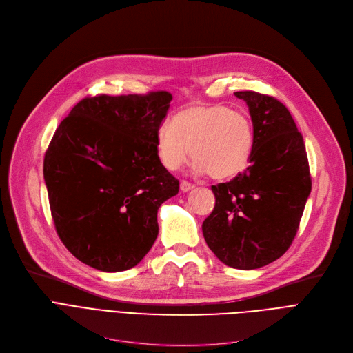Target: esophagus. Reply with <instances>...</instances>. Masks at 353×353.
Here are the masks:
<instances>
[{"label":"esophagus","mask_w":353,"mask_h":353,"mask_svg":"<svg viewBox=\"0 0 353 353\" xmlns=\"http://www.w3.org/2000/svg\"><path fill=\"white\" fill-rule=\"evenodd\" d=\"M193 188H194L193 184H192V183H189V181H186V180H181V181H180V190H181L183 193L190 192Z\"/></svg>","instance_id":"1"}]
</instances>
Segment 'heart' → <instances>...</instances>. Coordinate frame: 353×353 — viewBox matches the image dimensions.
Returning a JSON list of instances; mask_svg holds the SVG:
<instances>
[{
  "instance_id": "heart-1",
  "label": "heart",
  "mask_w": 353,
  "mask_h": 353,
  "mask_svg": "<svg viewBox=\"0 0 353 353\" xmlns=\"http://www.w3.org/2000/svg\"><path fill=\"white\" fill-rule=\"evenodd\" d=\"M253 144L250 117L225 104L184 108L173 124H161L156 133V152L165 169L179 170L192 153L194 172L219 180L246 169Z\"/></svg>"
}]
</instances>
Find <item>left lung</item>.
<instances>
[{
	"instance_id": "left-lung-1",
	"label": "left lung",
	"mask_w": 353,
	"mask_h": 353,
	"mask_svg": "<svg viewBox=\"0 0 353 353\" xmlns=\"http://www.w3.org/2000/svg\"><path fill=\"white\" fill-rule=\"evenodd\" d=\"M254 130L250 165L233 180L212 186L216 205L203 236L225 265L252 270L279 259L298 233L312 180L302 134L274 97L237 91Z\"/></svg>"
}]
</instances>
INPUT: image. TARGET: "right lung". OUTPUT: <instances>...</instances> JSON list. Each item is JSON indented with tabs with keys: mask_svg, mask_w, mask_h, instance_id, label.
<instances>
[{
	"mask_svg": "<svg viewBox=\"0 0 353 353\" xmlns=\"http://www.w3.org/2000/svg\"><path fill=\"white\" fill-rule=\"evenodd\" d=\"M172 99L167 91L87 97L55 130L44 180L55 230L80 262L123 272L156 242L157 210L179 193L156 152Z\"/></svg>",
	"mask_w": 353,
	"mask_h": 353,
	"instance_id": "right-lung-1",
	"label": "right lung"
}]
</instances>
